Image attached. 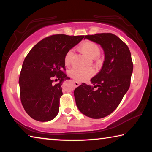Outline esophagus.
I'll list each match as a JSON object with an SVG mask.
<instances>
[{
	"mask_svg": "<svg viewBox=\"0 0 152 152\" xmlns=\"http://www.w3.org/2000/svg\"><path fill=\"white\" fill-rule=\"evenodd\" d=\"M74 84H75V86H76V87L79 86L80 84V82H77V81H76V80H74Z\"/></svg>",
	"mask_w": 152,
	"mask_h": 152,
	"instance_id": "34e87169",
	"label": "esophagus"
}]
</instances>
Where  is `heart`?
Listing matches in <instances>:
<instances>
[{
	"label": "heart",
	"instance_id": "1",
	"mask_svg": "<svg viewBox=\"0 0 152 152\" xmlns=\"http://www.w3.org/2000/svg\"><path fill=\"white\" fill-rule=\"evenodd\" d=\"M80 50L82 53L91 58H96L101 53V49L99 46L96 43L91 42V41H86L82 43L80 47ZM72 55V50H69L66 53L65 57H64V64L66 66L70 65ZM94 73V70L91 68L85 69L74 68L70 71V75L74 78L80 81L86 80L93 75Z\"/></svg>",
	"mask_w": 152,
	"mask_h": 152
}]
</instances>
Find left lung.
<instances>
[{
  "label": "left lung",
  "instance_id": "8db88e82",
  "mask_svg": "<svg viewBox=\"0 0 152 152\" xmlns=\"http://www.w3.org/2000/svg\"><path fill=\"white\" fill-rule=\"evenodd\" d=\"M84 39L101 45L104 60L101 71L91 80L94 86L82 83L74 90V97L82 114L101 119L117 109L129 88L133 68L132 56L127 45L112 33L86 35Z\"/></svg>",
  "mask_w": 152,
  "mask_h": 152
}]
</instances>
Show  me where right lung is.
I'll return each mask as SVG.
<instances>
[{
    "label": "right lung",
    "instance_id": "right-lung-1",
    "mask_svg": "<svg viewBox=\"0 0 152 152\" xmlns=\"http://www.w3.org/2000/svg\"><path fill=\"white\" fill-rule=\"evenodd\" d=\"M84 37L49 36L37 43L25 58L19 80L20 96L25 110L33 119L45 122L57 116L63 94L61 84L68 79L63 71L64 57ZM56 77L60 82L53 85Z\"/></svg>",
    "mask_w": 152,
    "mask_h": 152
}]
</instances>
